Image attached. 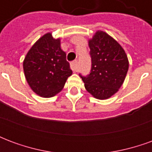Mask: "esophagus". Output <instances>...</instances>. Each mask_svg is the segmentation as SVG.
Here are the masks:
<instances>
[{"instance_id": "1", "label": "esophagus", "mask_w": 152, "mask_h": 152, "mask_svg": "<svg viewBox=\"0 0 152 152\" xmlns=\"http://www.w3.org/2000/svg\"><path fill=\"white\" fill-rule=\"evenodd\" d=\"M71 66H72V68L74 72H77L78 71V62H77V60H75V61H73L71 63Z\"/></svg>"}]
</instances>
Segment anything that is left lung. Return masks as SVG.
Wrapping results in <instances>:
<instances>
[{
    "mask_svg": "<svg viewBox=\"0 0 152 152\" xmlns=\"http://www.w3.org/2000/svg\"><path fill=\"white\" fill-rule=\"evenodd\" d=\"M92 59L91 72L81 76L85 88L97 99L104 100L118 92L129 70L125 51L114 38L103 31H97L89 40Z\"/></svg>",
    "mask_w": 152,
    "mask_h": 152,
    "instance_id": "left-lung-1",
    "label": "left lung"
}]
</instances>
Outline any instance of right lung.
<instances>
[{
	"mask_svg": "<svg viewBox=\"0 0 152 152\" xmlns=\"http://www.w3.org/2000/svg\"><path fill=\"white\" fill-rule=\"evenodd\" d=\"M23 72L31 90L43 98H51L63 89L72 71L61 49L60 38L48 32L36 41L23 60Z\"/></svg>",
	"mask_w": 152,
	"mask_h": 152,
	"instance_id": "add662e5",
	"label": "right lung"
}]
</instances>
